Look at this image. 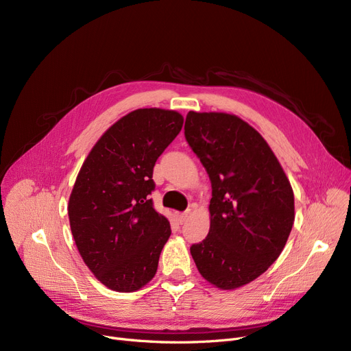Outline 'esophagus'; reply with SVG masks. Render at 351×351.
I'll list each match as a JSON object with an SVG mask.
<instances>
[{
    "label": "esophagus",
    "instance_id": "esophagus-1",
    "mask_svg": "<svg viewBox=\"0 0 351 351\" xmlns=\"http://www.w3.org/2000/svg\"><path fill=\"white\" fill-rule=\"evenodd\" d=\"M175 216L178 219V222L182 225V223L186 222V219L189 217V212H176Z\"/></svg>",
    "mask_w": 351,
    "mask_h": 351
}]
</instances>
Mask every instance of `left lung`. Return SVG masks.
<instances>
[{
	"label": "left lung",
	"instance_id": "obj_1",
	"mask_svg": "<svg viewBox=\"0 0 351 351\" xmlns=\"http://www.w3.org/2000/svg\"><path fill=\"white\" fill-rule=\"evenodd\" d=\"M185 136L209 175L210 229L191 254L206 282L242 287L276 262L294 222V195L263 136L236 115L191 112Z\"/></svg>",
	"mask_w": 351,
	"mask_h": 351
}]
</instances>
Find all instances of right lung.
<instances>
[{
    "instance_id": "right-lung-1",
    "label": "right lung",
    "mask_w": 351,
    "mask_h": 351,
    "mask_svg": "<svg viewBox=\"0 0 351 351\" xmlns=\"http://www.w3.org/2000/svg\"><path fill=\"white\" fill-rule=\"evenodd\" d=\"M182 125L176 110H132L106 129L81 166L69 226L82 261L110 290H139L158 270L171 225L149 199L152 173Z\"/></svg>"
}]
</instances>
